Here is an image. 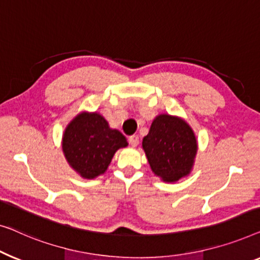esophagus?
Wrapping results in <instances>:
<instances>
[{"mask_svg":"<svg viewBox=\"0 0 260 260\" xmlns=\"http://www.w3.org/2000/svg\"><path fill=\"white\" fill-rule=\"evenodd\" d=\"M129 144L131 146H133V147H137V146L139 145V137L138 135H132V137H129Z\"/></svg>","mask_w":260,"mask_h":260,"instance_id":"1","label":"esophagus"}]
</instances>
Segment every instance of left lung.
Returning a JSON list of instances; mask_svg holds the SVG:
<instances>
[{
	"instance_id": "1",
	"label": "left lung",
	"mask_w": 260,
	"mask_h": 260,
	"mask_svg": "<svg viewBox=\"0 0 260 260\" xmlns=\"http://www.w3.org/2000/svg\"><path fill=\"white\" fill-rule=\"evenodd\" d=\"M153 173L165 182H175L191 173L198 152L192 127L175 115L159 114L142 140Z\"/></svg>"
}]
</instances>
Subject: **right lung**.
I'll return each mask as SVG.
<instances>
[{
    "instance_id": "1",
    "label": "right lung",
    "mask_w": 260,
    "mask_h": 260,
    "mask_svg": "<svg viewBox=\"0 0 260 260\" xmlns=\"http://www.w3.org/2000/svg\"><path fill=\"white\" fill-rule=\"evenodd\" d=\"M62 152L73 170L83 179L104 174L119 148L128 146L118 129L109 127L98 112H81L62 135Z\"/></svg>"
}]
</instances>
